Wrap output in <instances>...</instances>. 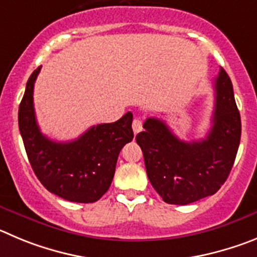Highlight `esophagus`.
<instances>
[{"label":"esophagus","mask_w":257,"mask_h":257,"mask_svg":"<svg viewBox=\"0 0 257 257\" xmlns=\"http://www.w3.org/2000/svg\"><path fill=\"white\" fill-rule=\"evenodd\" d=\"M132 128H133L134 134L140 133V132L142 131V121H141L140 119H137V117H136V119L133 120V123H132Z\"/></svg>","instance_id":"esophagus-1"}]
</instances>
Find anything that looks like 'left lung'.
<instances>
[{"label":"left lung","mask_w":257,"mask_h":257,"mask_svg":"<svg viewBox=\"0 0 257 257\" xmlns=\"http://www.w3.org/2000/svg\"><path fill=\"white\" fill-rule=\"evenodd\" d=\"M212 125L205 138L186 142L163 120L149 117L136 136L152 187L173 205H188L219 191L229 175L241 141V115L223 68L214 80Z\"/></svg>","instance_id":"left-lung-1"}]
</instances>
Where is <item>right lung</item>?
Returning a JSON list of instances; mask_svg holds the SVG:
<instances>
[{
  "mask_svg": "<svg viewBox=\"0 0 257 257\" xmlns=\"http://www.w3.org/2000/svg\"><path fill=\"white\" fill-rule=\"evenodd\" d=\"M39 70L41 66L28 79L19 106V129L29 163L51 193L71 202H96L110 188L120 151L133 140V115L126 112L115 123L93 125L70 142L51 141L39 131L34 112Z\"/></svg>",
  "mask_w": 257,
  "mask_h": 257,
  "instance_id": "add662e5",
  "label": "right lung"
}]
</instances>
